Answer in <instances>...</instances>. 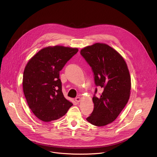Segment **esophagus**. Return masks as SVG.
<instances>
[{
  "instance_id": "esophagus-1",
  "label": "esophagus",
  "mask_w": 157,
  "mask_h": 157,
  "mask_svg": "<svg viewBox=\"0 0 157 157\" xmlns=\"http://www.w3.org/2000/svg\"><path fill=\"white\" fill-rule=\"evenodd\" d=\"M75 101L77 102H79L81 101V98L79 97H78L76 98H75Z\"/></svg>"
}]
</instances>
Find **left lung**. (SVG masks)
<instances>
[{
	"label": "left lung",
	"mask_w": 157,
	"mask_h": 157,
	"mask_svg": "<svg viewBox=\"0 0 157 157\" xmlns=\"http://www.w3.org/2000/svg\"><path fill=\"white\" fill-rule=\"evenodd\" d=\"M80 53L91 66L96 85L103 89L99 97L93 98L94 110L86 120L96 126H105L116 119L129 99L131 78L127 63L105 43L87 46Z\"/></svg>",
	"instance_id": "1"
}]
</instances>
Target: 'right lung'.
Masks as SVG:
<instances>
[{
	"mask_svg": "<svg viewBox=\"0 0 157 157\" xmlns=\"http://www.w3.org/2000/svg\"><path fill=\"white\" fill-rule=\"evenodd\" d=\"M78 52L77 48L49 46L28 61L24 71L23 91L30 109L40 120H57L73 105L63 94L59 71Z\"/></svg>",
	"mask_w": 157,
	"mask_h": 157,
	"instance_id": "1",
	"label": "right lung"
}]
</instances>
